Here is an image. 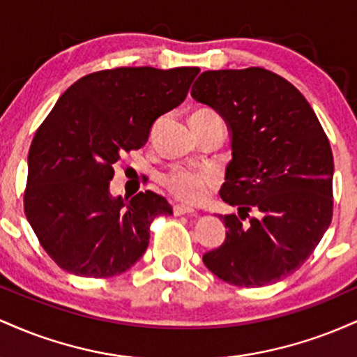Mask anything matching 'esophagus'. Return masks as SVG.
<instances>
[{"label":"esophagus","instance_id":"obj_1","mask_svg":"<svg viewBox=\"0 0 357 357\" xmlns=\"http://www.w3.org/2000/svg\"><path fill=\"white\" fill-rule=\"evenodd\" d=\"M173 211L174 215H192V213H196L195 210H192L191 206H188V204H183V203H176L173 206Z\"/></svg>","mask_w":357,"mask_h":357}]
</instances>
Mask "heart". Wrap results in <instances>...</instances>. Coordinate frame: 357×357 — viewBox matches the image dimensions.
Listing matches in <instances>:
<instances>
[{"label": "heart", "mask_w": 357, "mask_h": 357, "mask_svg": "<svg viewBox=\"0 0 357 357\" xmlns=\"http://www.w3.org/2000/svg\"><path fill=\"white\" fill-rule=\"evenodd\" d=\"M196 114H213L202 110ZM218 179L210 169H192V167L176 166L162 176V184L171 195L186 203H199L208 198Z\"/></svg>", "instance_id": "heart-1"}]
</instances>
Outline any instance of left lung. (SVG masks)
Here are the masks:
<instances>
[{"instance_id": "8db88e82", "label": "left lung", "mask_w": 357, "mask_h": 357, "mask_svg": "<svg viewBox=\"0 0 357 357\" xmlns=\"http://www.w3.org/2000/svg\"><path fill=\"white\" fill-rule=\"evenodd\" d=\"M191 97L230 130L220 196L238 206V216L220 215L227 238L204 265L231 285L277 284L302 267L333 220L329 139L305 97L265 68L203 72ZM250 211L259 216L243 222Z\"/></svg>"}]
</instances>
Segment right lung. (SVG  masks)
Wrapping results in <instances>:
<instances>
[{
    "label": "right lung",
    "mask_w": 357,
    "mask_h": 357,
    "mask_svg": "<svg viewBox=\"0 0 357 357\" xmlns=\"http://www.w3.org/2000/svg\"><path fill=\"white\" fill-rule=\"evenodd\" d=\"M198 73L122 67L82 77L61 93L30 146L24 191L28 223L60 268L114 277L144 255L153 220L173 208L153 191L112 196V166L146 144L155 119L186 99Z\"/></svg>",
    "instance_id": "obj_1"
}]
</instances>
